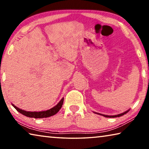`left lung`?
Here are the masks:
<instances>
[{
	"mask_svg": "<svg viewBox=\"0 0 149 149\" xmlns=\"http://www.w3.org/2000/svg\"><path fill=\"white\" fill-rule=\"evenodd\" d=\"M130 111V110H128L127 111H125L123 113H122V114H118V115H115V116H108V115H104V114H99V113H97V112H95V114H99V115H102L104 117H107V118H116V117H120V116H122L125 114L126 113Z\"/></svg>",
	"mask_w": 149,
	"mask_h": 149,
	"instance_id": "left-lung-1",
	"label": "left lung"
}]
</instances>
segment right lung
Returning <instances> with one entry per match:
<instances>
[{
  "instance_id": "right-lung-1",
  "label": "right lung",
  "mask_w": 149,
  "mask_h": 149,
  "mask_svg": "<svg viewBox=\"0 0 149 149\" xmlns=\"http://www.w3.org/2000/svg\"><path fill=\"white\" fill-rule=\"evenodd\" d=\"M63 102H64V98H62V99L60 100V101L53 108H50V109L46 111H41V112H29V111H26L19 109V108H17L13 104H12V105L16 108V110L17 112H19V113H21L22 114L26 116L27 117L34 118H43L52 116L56 114L60 110V108H62Z\"/></svg>"
}]
</instances>
